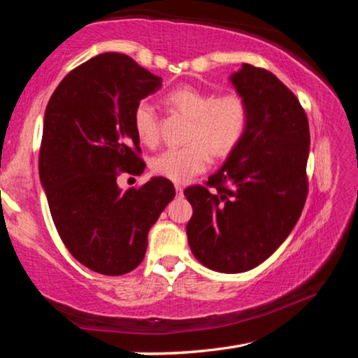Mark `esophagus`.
<instances>
[{
    "label": "esophagus",
    "mask_w": 358,
    "mask_h": 358,
    "mask_svg": "<svg viewBox=\"0 0 358 358\" xmlns=\"http://www.w3.org/2000/svg\"><path fill=\"white\" fill-rule=\"evenodd\" d=\"M175 191H177V196H183V186L177 185L175 186Z\"/></svg>",
    "instance_id": "esophagus-1"
}]
</instances>
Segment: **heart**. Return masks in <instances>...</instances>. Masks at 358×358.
I'll list each match as a JSON object with an SVG mask.
<instances>
[{"mask_svg": "<svg viewBox=\"0 0 358 358\" xmlns=\"http://www.w3.org/2000/svg\"><path fill=\"white\" fill-rule=\"evenodd\" d=\"M166 102L191 118L187 141L191 143L162 151L151 161L153 172L175 183H186L210 166V150L217 157L227 156L245 134L248 107L235 93L216 96L192 85H181L166 94ZM136 134L145 145L159 138L155 107L138 102L132 115Z\"/></svg>", "mask_w": 358, "mask_h": 358, "instance_id": "heart-1", "label": "heart"}]
</instances>
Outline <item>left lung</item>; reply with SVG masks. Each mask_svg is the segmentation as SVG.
I'll list each match as a JSON object with an SVG mask.
<instances>
[{
	"mask_svg": "<svg viewBox=\"0 0 358 358\" xmlns=\"http://www.w3.org/2000/svg\"><path fill=\"white\" fill-rule=\"evenodd\" d=\"M245 99L248 123L240 143L208 178L191 186L187 243L199 262L220 273L262 264L292 232L306 201L310 126L295 94L271 72L241 64L229 77ZM227 184V187H224Z\"/></svg>",
	"mask_w": 358,
	"mask_h": 358,
	"instance_id": "8db88e82",
	"label": "left lung"
}]
</instances>
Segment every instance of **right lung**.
Returning a JSON list of instances; mask_svg holds the SVG:
<instances>
[{"label":"right lung","instance_id":"add662e5","mask_svg":"<svg viewBox=\"0 0 358 358\" xmlns=\"http://www.w3.org/2000/svg\"><path fill=\"white\" fill-rule=\"evenodd\" d=\"M162 78L124 53L96 55L71 71L48 101L39 178L53 224L78 262L101 275L142 262L148 232L175 197L164 177L123 191L118 171L142 173L132 115Z\"/></svg>","mask_w":358,"mask_h":358}]
</instances>
